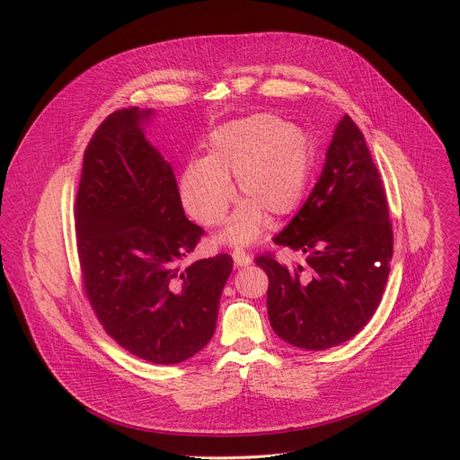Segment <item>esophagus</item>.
<instances>
[{
    "mask_svg": "<svg viewBox=\"0 0 460 460\" xmlns=\"http://www.w3.org/2000/svg\"><path fill=\"white\" fill-rule=\"evenodd\" d=\"M233 260H234V266L236 268H247V266L252 264V258L247 252H243V251H234L233 252Z\"/></svg>",
    "mask_w": 460,
    "mask_h": 460,
    "instance_id": "34e87169",
    "label": "esophagus"
}]
</instances>
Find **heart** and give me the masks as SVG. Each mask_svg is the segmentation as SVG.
Listing matches in <instances>:
<instances>
[{
  "label": "heart",
  "mask_w": 460,
  "mask_h": 460,
  "mask_svg": "<svg viewBox=\"0 0 460 460\" xmlns=\"http://www.w3.org/2000/svg\"><path fill=\"white\" fill-rule=\"evenodd\" d=\"M314 165L307 130L268 112H256L213 128L206 158L190 160L180 176L185 211L202 226L224 220L233 185L242 202L220 233V242L249 245L264 234L270 217L286 218L300 206Z\"/></svg>",
  "instance_id": "obj_1"
}]
</instances>
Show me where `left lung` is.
<instances>
[{
    "label": "left lung",
    "mask_w": 460,
    "mask_h": 460,
    "mask_svg": "<svg viewBox=\"0 0 460 460\" xmlns=\"http://www.w3.org/2000/svg\"><path fill=\"white\" fill-rule=\"evenodd\" d=\"M304 256L286 268L256 258L270 277L268 314L288 344L322 351L353 339L376 311L393 256L389 211L364 135L344 114L322 174L273 240Z\"/></svg>",
    "instance_id": "obj_1"
}]
</instances>
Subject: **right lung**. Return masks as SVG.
<instances>
[{"label": "right lung", "mask_w": 460, "mask_h": 460, "mask_svg": "<svg viewBox=\"0 0 460 460\" xmlns=\"http://www.w3.org/2000/svg\"><path fill=\"white\" fill-rule=\"evenodd\" d=\"M153 109L112 112L94 133L76 196L85 293L105 332L153 364H180L211 341L233 258L180 268L204 229L189 222L171 164L147 140Z\"/></svg>", "instance_id": "obj_1"}]
</instances>
